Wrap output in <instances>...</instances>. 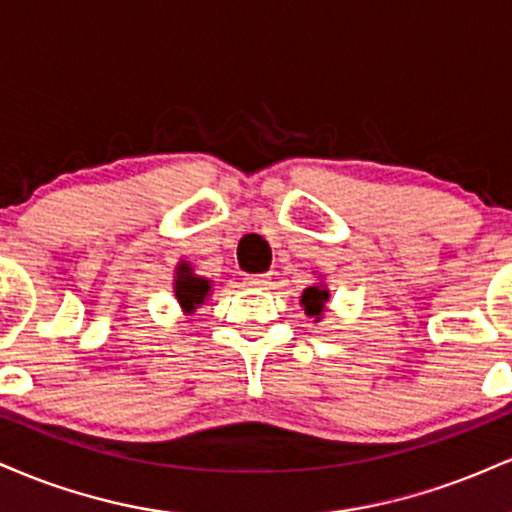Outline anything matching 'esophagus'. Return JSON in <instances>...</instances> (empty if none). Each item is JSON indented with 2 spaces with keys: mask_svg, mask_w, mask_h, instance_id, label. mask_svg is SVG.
Segmentation results:
<instances>
[{
  "mask_svg": "<svg viewBox=\"0 0 512 512\" xmlns=\"http://www.w3.org/2000/svg\"><path fill=\"white\" fill-rule=\"evenodd\" d=\"M245 284H248L250 289H267V286L272 284V274H248L245 276Z\"/></svg>",
  "mask_w": 512,
  "mask_h": 512,
  "instance_id": "obj_1",
  "label": "esophagus"
}]
</instances>
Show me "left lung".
I'll list each match as a JSON object with an SVG mask.
<instances>
[{
	"mask_svg": "<svg viewBox=\"0 0 512 512\" xmlns=\"http://www.w3.org/2000/svg\"><path fill=\"white\" fill-rule=\"evenodd\" d=\"M327 301H330V289H327L322 281L308 286L301 296V305H303L305 315L313 317V322H320L322 315L327 313Z\"/></svg>",
	"mask_w": 512,
	"mask_h": 512,
	"instance_id": "obj_1",
	"label": "left lung"
}]
</instances>
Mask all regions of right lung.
<instances>
[{"label": "right lung", "mask_w": 512, "mask_h": 512, "mask_svg": "<svg viewBox=\"0 0 512 512\" xmlns=\"http://www.w3.org/2000/svg\"><path fill=\"white\" fill-rule=\"evenodd\" d=\"M173 293H175V301L180 303L182 313L192 315L197 313V308H202V305L209 301L211 279L195 274V269H192L190 262L180 260L178 267H175Z\"/></svg>", "instance_id": "add662e5"}]
</instances>
